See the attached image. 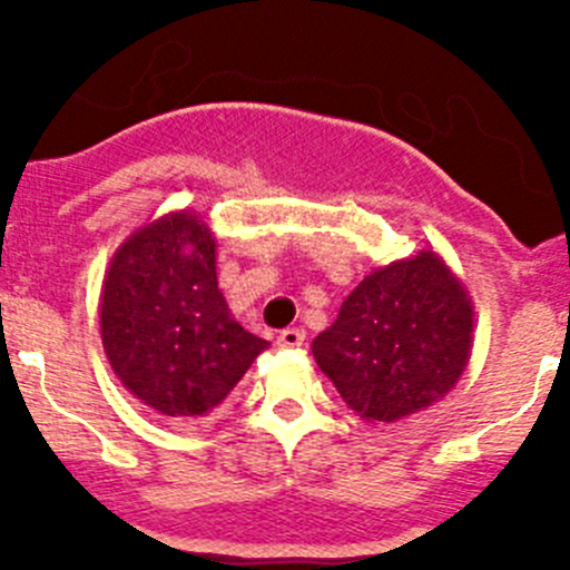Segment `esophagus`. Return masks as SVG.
Wrapping results in <instances>:
<instances>
[{
	"label": "esophagus",
	"instance_id": "34e87169",
	"mask_svg": "<svg viewBox=\"0 0 570 570\" xmlns=\"http://www.w3.org/2000/svg\"><path fill=\"white\" fill-rule=\"evenodd\" d=\"M305 342V331L302 328H285L276 336V345L279 347H299Z\"/></svg>",
	"mask_w": 570,
	"mask_h": 570
}]
</instances>
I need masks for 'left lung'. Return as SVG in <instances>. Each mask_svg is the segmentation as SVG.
<instances>
[{
    "label": "left lung",
    "instance_id": "8db88e82",
    "mask_svg": "<svg viewBox=\"0 0 570 570\" xmlns=\"http://www.w3.org/2000/svg\"><path fill=\"white\" fill-rule=\"evenodd\" d=\"M471 331L465 288L434 250H422L365 276L314 340V356L351 411L394 422L454 387Z\"/></svg>",
    "mask_w": 570,
    "mask_h": 570
}]
</instances>
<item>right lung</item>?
Wrapping results in <instances>:
<instances>
[{
    "mask_svg": "<svg viewBox=\"0 0 570 570\" xmlns=\"http://www.w3.org/2000/svg\"><path fill=\"white\" fill-rule=\"evenodd\" d=\"M99 320L116 376L165 416L214 411L268 345L230 316L216 242L190 214L163 216L116 250Z\"/></svg>",
    "mask_w": 570,
    "mask_h": 570,
    "instance_id": "add662e5",
    "label": "right lung"
}]
</instances>
